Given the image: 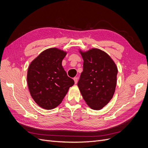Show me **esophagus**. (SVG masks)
<instances>
[{
  "mask_svg": "<svg viewBox=\"0 0 148 148\" xmlns=\"http://www.w3.org/2000/svg\"><path fill=\"white\" fill-rule=\"evenodd\" d=\"M73 79H74V81H75V84H77V83H78V78L77 77H75L73 78Z\"/></svg>",
  "mask_w": 148,
  "mask_h": 148,
  "instance_id": "esophagus-1",
  "label": "esophagus"
}]
</instances>
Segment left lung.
I'll list each match as a JSON object with an SVG mask.
<instances>
[{"label":"left lung","instance_id":"obj_1","mask_svg":"<svg viewBox=\"0 0 148 148\" xmlns=\"http://www.w3.org/2000/svg\"><path fill=\"white\" fill-rule=\"evenodd\" d=\"M83 59V71L78 86L84 100L94 110H101L114 95L117 66L106 52L92 48L83 52L79 50Z\"/></svg>","mask_w":148,"mask_h":148}]
</instances>
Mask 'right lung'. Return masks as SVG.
<instances>
[{"label":"right lung","mask_w":148,"mask_h":148,"mask_svg":"<svg viewBox=\"0 0 148 148\" xmlns=\"http://www.w3.org/2000/svg\"><path fill=\"white\" fill-rule=\"evenodd\" d=\"M66 52L54 47L42 52L28 67L27 83L30 95L42 108L57 107L75 82L62 65Z\"/></svg>","instance_id":"right-lung-1"}]
</instances>
